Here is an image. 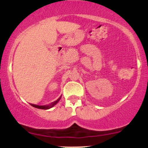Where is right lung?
I'll list each match as a JSON object with an SVG mask.
<instances>
[{
    "label": "right lung",
    "instance_id": "1",
    "mask_svg": "<svg viewBox=\"0 0 148 148\" xmlns=\"http://www.w3.org/2000/svg\"><path fill=\"white\" fill-rule=\"evenodd\" d=\"M60 98H61V97L59 98L58 99H57L56 101H54V102H52L51 103V104H49V105H47V106H39V105H36V104H32V103H31V106H33V107H35V108H40V109H49V108H52L53 106H55V105L56 104V103H57L58 102V101H59V100L60 99Z\"/></svg>",
    "mask_w": 148,
    "mask_h": 148
}]
</instances>
